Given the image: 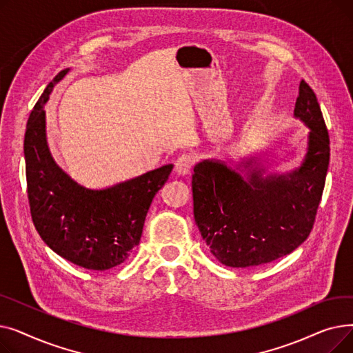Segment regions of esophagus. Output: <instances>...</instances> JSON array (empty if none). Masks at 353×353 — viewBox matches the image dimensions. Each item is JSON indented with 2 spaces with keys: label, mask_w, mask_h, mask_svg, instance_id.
I'll list each match as a JSON object with an SVG mask.
<instances>
[{
  "label": "esophagus",
  "mask_w": 353,
  "mask_h": 353,
  "mask_svg": "<svg viewBox=\"0 0 353 353\" xmlns=\"http://www.w3.org/2000/svg\"><path fill=\"white\" fill-rule=\"evenodd\" d=\"M194 156L190 153H183L181 156H179V159L176 160V172L179 174H189L192 167L194 165Z\"/></svg>",
  "instance_id": "esophagus-1"
}]
</instances>
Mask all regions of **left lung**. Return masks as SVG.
Segmentation results:
<instances>
[{"instance_id": "left-lung-1", "label": "left lung", "mask_w": 353, "mask_h": 353, "mask_svg": "<svg viewBox=\"0 0 353 353\" xmlns=\"http://www.w3.org/2000/svg\"><path fill=\"white\" fill-rule=\"evenodd\" d=\"M294 116L310 127L301 169L248 181L223 163L203 161L192 180L196 225L210 252L230 268L270 263L307 239L316 219L329 165V133L316 94L302 80Z\"/></svg>"}]
</instances>
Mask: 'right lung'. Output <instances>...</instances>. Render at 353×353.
<instances>
[{
	"instance_id": "1",
	"label": "right lung",
	"mask_w": 353,
	"mask_h": 353,
	"mask_svg": "<svg viewBox=\"0 0 353 353\" xmlns=\"http://www.w3.org/2000/svg\"><path fill=\"white\" fill-rule=\"evenodd\" d=\"M60 71L34 105L26 130L27 196L32 223L44 243L65 261L90 270L121 265L139 245L143 225L157 192L169 180L173 164L105 190H88L54 163L46 141L43 105Z\"/></svg>"
}]
</instances>
